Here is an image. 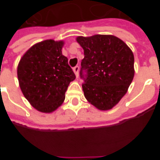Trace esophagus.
Returning <instances> with one entry per match:
<instances>
[{
  "label": "esophagus",
  "instance_id": "34e87169",
  "mask_svg": "<svg viewBox=\"0 0 160 160\" xmlns=\"http://www.w3.org/2000/svg\"><path fill=\"white\" fill-rule=\"evenodd\" d=\"M73 72H74V73H75L76 77H78V72H79V66H76L75 67L73 68Z\"/></svg>",
  "mask_w": 160,
  "mask_h": 160
}]
</instances>
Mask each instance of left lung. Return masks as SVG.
Wrapping results in <instances>:
<instances>
[{"label": "left lung", "mask_w": 160, "mask_h": 160, "mask_svg": "<svg viewBox=\"0 0 160 160\" xmlns=\"http://www.w3.org/2000/svg\"><path fill=\"white\" fill-rule=\"evenodd\" d=\"M84 50L80 77L85 98L101 111L111 110L128 92L135 74L134 54L113 35L78 37Z\"/></svg>", "instance_id": "1"}]
</instances>
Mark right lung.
I'll return each mask as SVG.
<instances>
[{"instance_id": "obj_1", "label": "right lung", "mask_w": 160, "mask_h": 160, "mask_svg": "<svg viewBox=\"0 0 160 160\" xmlns=\"http://www.w3.org/2000/svg\"><path fill=\"white\" fill-rule=\"evenodd\" d=\"M62 41H43L29 48L18 66L20 87L25 98L38 111L51 113L65 100L75 74L62 53Z\"/></svg>"}]
</instances>
